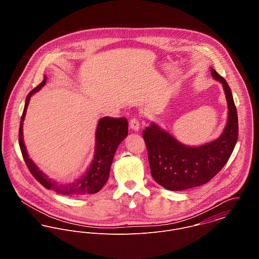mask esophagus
<instances>
[{
	"mask_svg": "<svg viewBox=\"0 0 259 259\" xmlns=\"http://www.w3.org/2000/svg\"><path fill=\"white\" fill-rule=\"evenodd\" d=\"M130 127H131V130H133L135 132H139L140 131V122H139L137 117H134V118L131 119Z\"/></svg>",
	"mask_w": 259,
	"mask_h": 259,
	"instance_id": "1",
	"label": "esophagus"
}]
</instances>
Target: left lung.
I'll return each instance as SVG.
<instances>
[{"mask_svg":"<svg viewBox=\"0 0 259 259\" xmlns=\"http://www.w3.org/2000/svg\"><path fill=\"white\" fill-rule=\"evenodd\" d=\"M210 73L222 83L227 102V121L220 138L198 147H189L155 122L143 132L151 176L168 190L180 191L208 183L222 170L236 145L238 118L231 90L214 69L210 68Z\"/></svg>","mask_w":259,"mask_h":259,"instance_id":"obj_1","label":"left lung"}]
</instances>
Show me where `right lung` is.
Instances as JSON below:
<instances>
[{"label":"right lung","mask_w":259,"mask_h":259,"mask_svg":"<svg viewBox=\"0 0 259 259\" xmlns=\"http://www.w3.org/2000/svg\"><path fill=\"white\" fill-rule=\"evenodd\" d=\"M47 81V76L44 77L42 81L35 88L27 97L26 104L23 111V115L20 123L19 131V144L24 160L30 169L31 174L35 177L37 182L48 189L54 190L55 192L70 195L79 196L84 194H94L102 189L109 180L111 162L115 153V150L119 144L127 136V120L124 117L113 118L105 116L99 120L96 130V147L94 158L87 169V171L80 177L76 178L73 182L62 184L57 183L45 175L36 163L30 158L23 138V123L25 120L27 109L31 100V97L38 92Z\"/></svg>","instance_id":"add662e5"}]
</instances>
